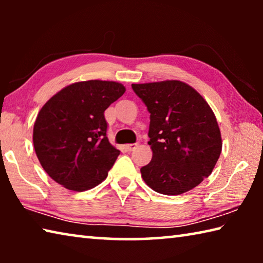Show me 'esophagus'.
<instances>
[{
	"label": "esophagus",
	"mask_w": 263,
	"mask_h": 263,
	"mask_svg": "<svg viewBox=\"0 0 263 263\" xmlns=\"http://www.w3.org/2000/svg\"><path fill=\"white\" fill-rule=\"evenodd\" d=\"M125 147H126L127 151H133V149H136L138 147V145L137 144H128V145L125 146Z\"/></svg>",
	"instance_id": "1"
}]
</instances>
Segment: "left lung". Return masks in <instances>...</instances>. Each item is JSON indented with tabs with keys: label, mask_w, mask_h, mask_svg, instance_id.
I'll use <instances>...</instances> for the list:
<instances>
[{
	"label": "left lung",
	"mask_w": 263,
	"mask_h": 263,
	"mask_svg": "<svg viewBox=\"0 0 263 263\" xmlns=\"http://www.w3.org/2000/svg\"><path fill=\"white\" fill-rule=\"evenodd\" d=\"M147 106L153 157L140 173L151 189L174 196L211 174L221 152V136L210 105L177 80L132 84Z\"/></svg>",
	"instance_id": "left-lung-1"
}]
</instances>
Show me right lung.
<instances>
[{
    "instance_id": "add662e5",
    "label": "right lung",
    "mask_w": 263,
    "mask_h": 263,
    "mask_svg": "<svg viewBox=\"0 0 263 263\" xmlns=\"http://www.w3.org/2000/svg\"><path fill=\"white\" fill-rule=\"evenodd\" d=\"M124 92L122 83L89 80L69 84L44 104L34 122L33 146L57 183L84 191L106 179L121 152L106 137L104 111Z\"/></svg>"
}]
</instances>
